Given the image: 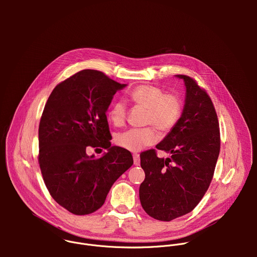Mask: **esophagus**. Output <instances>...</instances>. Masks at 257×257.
I'll list each match as a JSON object with an SVG mask.
<instances>
[{
    "label": "esophagus",
    "instance_id": "1",
    "mask_svg": "<svg viewBox=\"0 0 257 257\" xmlns=\"http://www.w3.org/2000/svg\"><path fill=\"white\" fill-rule=\"evenodd\" d=\"M133 160H134V165H135V166H139V165H140V158H139V155H137V154L133 155Z\"/></svg>",
    "mask_w": 257,
    "mask_h": 257
}]
</instances>
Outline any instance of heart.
I'll list each match as a JSON object with an SVG mask.
<instances>
[{
    "instance_id": "heart-1",
    "label": "heart",
    "mask_w": 257,
    "mask_h": 257,
    "mask_svg": "<svg viewBox=\"0 0 257 257\" xmlns=\"http://www.w3.org/2000/svg\"><path fill=\"white\" fill-rule=\"evenodd\" d=\"M129 98L133 103L146 108L145 124L153 125L163 133L170 132L182 114L181 100L174 94H165L159 87L140 85L131 91ZM126 114V103L120 99L111 105L107 116L109 121L119 127L125 123ZM154 127L125 130L117 135L116 143L129 152H140L158 140Z\"/></svg>"
}]
</instances>
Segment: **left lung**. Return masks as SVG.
Returning <instances> with one entry per match:
<instances>
[{
	"instance_id": "8db88e82",
	"label": "left lung",
	"mask_w": 257,
	"mask_h": 257,
	"mask_svg": "<svg viewBox=\"0 0 257 257\" xmlns=\"http://www.w3.org/2000/svg\"><path fill=\"white\" fill-rule=\"evenodd\" d=\"M186 94L177 125L156 148L171 155L158 158L155 150L140 154L145 179L139 198L145 212L159 221L190 212L201 200L211 182L219 155L221 139L217 116L208 94L189 76Z\"/></svg>"
}]
</instances>
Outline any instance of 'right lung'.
<instances>
[{
	"label": "right lung",
	"mask_w": 257,
	"mask_h": 257,
	"mask_svg": "<svg viewBox=\"0 0 257 257\" xmlns=\"http://www.w3.org/2000/svg\"><path fill=\"white\" fill-rule=\"evenodd\" d=\"M102 72L82 70L58 84L39 128V163L52 197L68 211L97 210L115 181L133 165L129 151L111 145L106 111L114 94L126 87ZM91 147L105 148L99 159Z\"/></svg>",
	"instance_id": "right-lung-1"
}]
</instances>
